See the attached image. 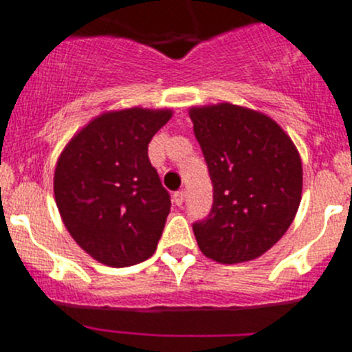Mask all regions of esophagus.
I'll list each match as a JSON object with an SVG mask.
<instances>
[{"instance_id":"esophagus-1","label":"esophagus","mask_w":352,"mask_h":352,"mask_svg":"<svg viewBox=\"0 0 352 352\" xmlns=\"http://www.w3.org/2000/svg\"><path fill=\"white\" fill-rule=\"evenodd\" d=\"M185 195H186L185 190H178V192H174V195H173L174 204H176V206L182 207L183 202H185Z\"/></svg>"}]
</instances>
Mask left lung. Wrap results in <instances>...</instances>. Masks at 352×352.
Returning <instances> with one entry per match:
<instances>
[{
    "label": "left lung",
    "mask_w": 352,
    "mask_h": 352,
    "mask_svg": "<svg viewBox=\"0 0 352 352\" xmlns=\"http://www.w3.org/2000/svg\"><path fill=\"white\" fill-rule=\"evenodd\" d=\"M212 207L192 224L200 250L223 264L259 257L296 217L302 164L292 140L264 113L232 103L190 110Z\"/></svg>",
    "instance_id": "obj_1"
}]
</instances>
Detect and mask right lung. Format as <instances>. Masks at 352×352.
Returning a JSON list of instances; mask_svg holds the SVG:
<instances>
[{
  "instance_id": "obj_1",
  "label": "right lung",
  "mask_w": 352,
  "mask_h": 352,
  "mask_svg": "<svg viewBox=\"0 0 352 352\" xmlns=\"http://www.w3.org/2000/svg\"><path fill=\"white\" fill-rule=\"evenodd\" d=\"M169 119V110L103 113L60 155V216L79 247L102 264L133 266L155 252L170 195L150 164L148 143Z\"/></svg>"
}]
</instances>
